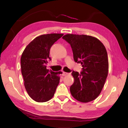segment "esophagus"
Wrapping results in <instances>:
<instances>
[{
    "instance_id": "esophagus-1",
    "label": "esophagus",
    "mask_w": 128,
    "mask_h": 128,
    "mask_svg": "<svg viewBox=\"0 0 128 128\" xmlns=\"http://www.w3.org/2000/svg\"><path fill=\"white\" fill-rule=\"evenodd\" d=\"M69 74V73L68 72H62V76H66V75H68Z\"/></svg>"
}]
</instances>
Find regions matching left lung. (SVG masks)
I'll return each instance as SVG.
<instances>
[{"instance_id":"obj_1","label":"left lung","mask_w":128,"mask_h":128,"mask_svg":"<svg viewBox=\"0 0 128 128\" xmlns=\"http://www.w3.org/2000/svg\"><path fill=\"white\" fill-rule=\"evenodd\" d=\"M71 46L74 60L81 63L80 74L73 71L74 84L70 91L72 97L81 102H88L99 96L108 72L106 49L96 37L84 34H67L62 37Z\"/></svg>"}]
</instances>
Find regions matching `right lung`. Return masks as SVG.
I'll return each mask as SVG.
<instances>
[{
    "label": "right lung",
    "instance_id": "add662e5",
    "mask_svg": "<svg viewBox=\"0 0 128 128\" xmlns=\"http://www.w3.org/2000/svg\"><path fill=\"white\" fill-rule=\"evenodd\" d=\"M63 34H42L27 46L21 57V73L26 90L32 99L44 102L54 96L62 72L46 68L52 46Z\"/></svg>",
    "mask_w": 128,
    "mask_h": 128
}]
</instances>
